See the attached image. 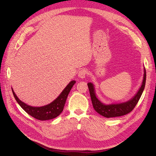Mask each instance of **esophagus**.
Segmentation results:
<instances>
[{
	"instance_id": "obj_1",
	"label": "esophagus",
	"mask_w": 156,
	"mask_h": 156,
	"mask_svg": "<svg viewBox=\"0 0 156 156\" xmlns=\"http://www.w3.org/2000/svg\"><path fill=\"white\" fill-rule=\"evenodd\" d=\"M87 70L85 69H82L80 70L79 73H78V76L81 78H85L86 75H87Z\"/></svg>"
}]
</instances>
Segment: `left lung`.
I'll return each instance as SVG.
<instances>
[{"mask_svg":"<svg viewBox=\"0 0 156 156\" xmlns=\"http://www.w3.org/2000/svg\"><path fill=\"white\" fill-rule=\"evenodd\" d=\"M145 81L146 71L145 69H144V75L142 84L136 94L134 96V97H133L130 101H128L123 103L113 104L109 105H105L102 104L97 99L95 95L94 85L92 83H88L87 85L89 89L90 94L91 100L94 109L97 112L101 114V115L108 118L124 116L125 114H127L129 112H132L134 108L135 107V105L137 104L143 93L145 85Z\"/></svg>","mask_w":156,"mask_h":156,"instance_id":"1","label":"left lung"}]
</instances>
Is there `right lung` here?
Segmentation results:
<instances>
[{
    "mask_svg": "<svg viewBox=\"0 0 156 156\" xmlns=\"http://www.w3.org/2000/svg\"><path fill=\"white\" fill-rule=\"evenodd\" d=\"M75 83L76 81L74 80L70 81L69 83L63 90V91L55 100L49 104L42 106V107H32V106L26 104L18 99L13 91L12 88V91L16 101L24 111L37 119L45 121L54 119L58 116L62 112L68 95Z\"/></svg>",
    "mask_w": 156,
    "mask_h": 156,
    "instance_id": "add662e5",
    "label": "right lung"
}]
</instances>
